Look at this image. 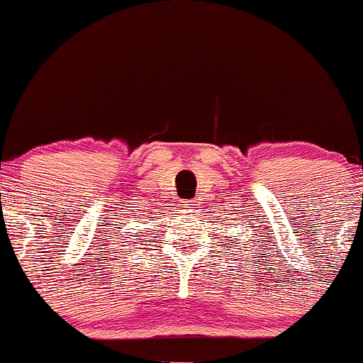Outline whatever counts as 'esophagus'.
<instances>
[{"label":"esophagus","instance_id":"obj_1","mask_svg":"<svg viewBox=\"0 0 363 363\" xmlns=\"http://www.w3.org/2000/svg\"><path fill=\"white\" fill-rule=\"evenodd\" d=\"M184 208H194V206H192V201H184Z\"/></svg>","mask_w":363,"mask_h":363}]
</instances>
